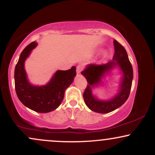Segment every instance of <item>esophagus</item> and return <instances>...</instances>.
Here are the masks:
<instances>
[{
  "mask_svg": "<svg viewBox=\"0 0 155 155\" xmlns=\"http://www.w3.org/2000/svg\"><path fill=\"white\" fill-rule=\"evenodd\" d=\"M81 71H82V66L81 65H78L77 68H76V74L79 75V74H81Z\"/></svg>",
  "mask_w": 155,
  "mask_h": 155,
  "instance_id": "esophagus-1",
  "label": "esophagus"
}]
</instances>
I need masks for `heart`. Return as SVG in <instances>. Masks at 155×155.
<instances>
[{"label": "heart", "mask_w": 155, "mask_h": 155, "mask_svg": "<svg viewBox=\"0 0 155 155\" xmlns=\"http://www.w3.org/2000/svg\"><path fill=\"white\" fill-rule=\"evenodd\" d=\"M105 54H106V53H105Z\"/></svg>", "instance_id": "heart-1"}]
</instances>
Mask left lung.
I'll return each mask as SVG.
<instances>
[{
    "mask_svg": "<svg viewBox=\"0 0 155 155\" xmlns=\"http://www.w3.org/2000/svg\"><path fill=\"white\" fill-rule=\"evenodd\" d=\"M114 54L112 61L103 65L89 64L81 74L86 78L87 87L83 94L87 106L92 111L106 114L114 111L122 106L128 98L133 78V67L125 49L116 40L114 41ZM118 67L122 73V77L117 93L108 100H101L93 95V89L101 84L102 79L106 74Z\"/></svg>",
    "mask_w": 155,
    "mask_h": 155,
    "instance_id": "obj_1",
    "label": "left lung"
}]
</instances>
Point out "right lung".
I'll list each match as a JSON object with an SVG mask.
<instances>
[{"mask_svg": "<svg viewBox=\"0 0 155 155\" xmlns=\"http://www.w3.org/2000/svg\"><path fill=\"white\" fill-rule=\"evenodd\" d=\"M33 41L22 51L15 66V90L19 100L23 105L38 113L54 111L63 101L65 90L71 84L76 75L75 66L67 71H57L46 85L35 86L29 82L25 62L37 46Z\"/></svg>", "mask_w": 155, "mask_h": 155, "instance_id": "obj_1", "label": "right lung"}]
</instances>
